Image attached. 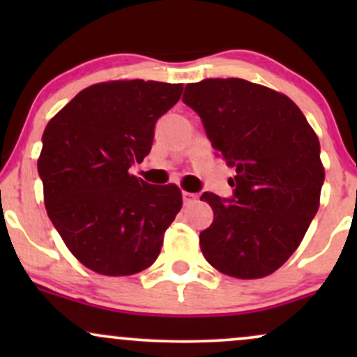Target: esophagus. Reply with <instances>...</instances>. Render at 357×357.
I'll return each instance as SVG.
<instances>
[{"instance_id": "obj_1", "label": "esophagus", "mask_w": 357, "mask_h": 357, "mask_svg": "<svg viewBox=\"0 0 357 357\" xmlns=\"http://www.w3.org/2000/svg\"><path fill=\"white\" fill-rule=\"evenodd\" d=\"M196 199H198V195H195V192H190V191H183V202H184V204L195 203Z\"/></svg>"}]
</instances>
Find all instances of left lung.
<instances>
[{
  "label": "left lung",
  "mask_w": 357,
  "mask_h": 357,
  "mask_svg": "<svg viewBox=\"0 0 357 357\" xmlns=\"http://www.w3.org/2000/svg\"><path fill=\"white\" fill-rule=\"evenodd\" d=\"M216 155L236 167L233 198L203 192L213 223L199 233L204 258L235 278H261L289 260L321 204L317 134L284 93L243 79L186 85Z\"/></svg>",
  "instance_id": "1"
}]
</instances>
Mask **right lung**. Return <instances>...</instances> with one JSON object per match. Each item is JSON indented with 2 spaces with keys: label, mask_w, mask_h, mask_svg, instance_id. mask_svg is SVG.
Here are the masks:
<instances>
[{
  "label": "right lung",
  "mask_w": 357,
  "mask_h": 357,
  "mask_svg": "<svg viewBox=\"0 0 357 357\" xmlns=\"http://www.w3.org/2000/svg\"><path fill=\"white\" fill-rule=\"evenodd\" d=\"M183 84H93L50 119L38 173L48 218L82 265L109 277L154 264L183 206L176 184L155 186L129 173L149 154L154 126Z\"/></svg>",
  "instance_id": "right-lung-1"
}]
</instances>
